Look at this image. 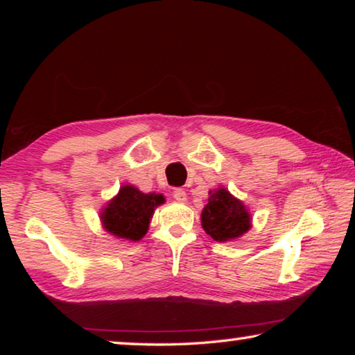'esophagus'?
I'll return each instance as SVG.
<instances>
[{
    "instance_id": "esophagus-1",
    "label": "esophagus",
    "mask_w": 355,
    "mask_h": 355,
    "mask_svg": "<svg viewBox=\"0 0 355 355\" xmlns=\"http://www.w3.org/2000/svg\"><path fill=\"white\" fill-rule=\"evenodd\" d=\"M172 197L177 202H186V191L184 189H175L172 192Z\"/></svg>"
}]
</instances>
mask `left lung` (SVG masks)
<instances>
[{"instance_id": "8db88e82", "label": "left lung", "mask_w": 355, "mask_h": 355, "mask_svg": "<svg viewBox=\"0 0 355 355\" xmlns=\"http://www.w3.org/2000/svg\"><path fill=\"white\" fill-rule=\"evenodd\" d=\"M200 219L203 230L219 243L236 239L250 228V214L243 202L224 188L209 191L208 203L202 209Z\"/></svg>"}]
</instances>
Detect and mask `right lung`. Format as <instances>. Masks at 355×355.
Listing matches in <instances>:
<instances>
[{"instance_id":"obj_1","label":"right lung","mask_w":355,"mask_h":355,"mask_svg":"<svg viewBox=\"0 0 355 355\" xmlns=\"http://www.w3.org/2000/svg\"><path fill=\"white\" fill-rule=\"evenodd\" d=\"M164 203L161 194H144L135 186L125 184L117 197L101 213L105 228L119 238L139 241L148 230L155 208Z\"/></svg>"}]
</instances>
